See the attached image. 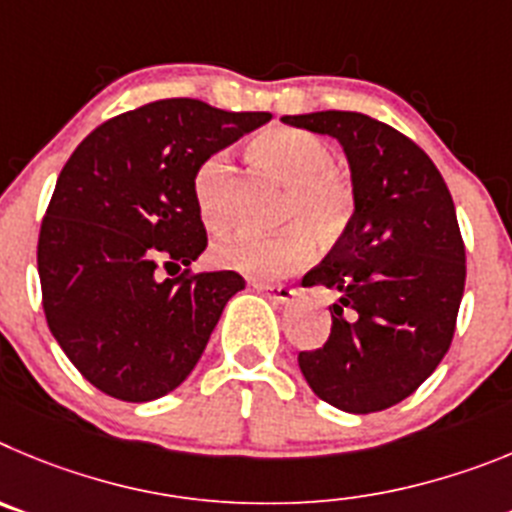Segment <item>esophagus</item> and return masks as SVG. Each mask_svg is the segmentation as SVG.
<instances>
[{
	"instance_id": "obj_1",
	"label": "esophagus",
	"mask_w": 512,
	"mask_h": 512,
	"mask_svg": "<svg viewBox=\"0 0 512 512\" xmlns=\"http://www.w3.org/2000/svg\"><path fill=\"white\" fill-rule=\"evenodd\" d=\"M252 288L265 293V296L275 303H290L296 298V290L285 283H262V280H252Z\"/></svg>"
}]
</instances>
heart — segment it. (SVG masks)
Returning <instances> with one entry per match:
<instances>
[{
  "label": "heart",
  "instance_id": "1",
  "mask_svg": "<svg viewBox=\"0 0 512 512\" xmlns=\"http://www.w3.org/2000/svg\"><path fill=\"white\" fill-rule=\"evenodd\" d=\"M250 155L262 173L288 188L280 234L260 237L252 232L222 234L211 245V262L224 270L278 278L301 267L311 255L312 234L331 245L347 232L354 214V188L342 170L334 168V153L321 137L288 127L265 130L250 142ZM234 168L227 153H214L193 176V201L201 222L222 229L232 216Z\"/></svg>",
  "mask_w": 512,
  "mask_h": 512
}]
</instances>
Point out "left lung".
<instances>
[{
	"instance_id": "8db88e82",
	"label": "left lung",
	"mask_w": 512,
	"mask_h": 512,
	"mask_svg": "<svg viewBox=\"0 0 512 512\" xmlns=\"http://www.w3.org/2000/svg\"><path fill=\"white\" fill-rule=\"evenodd\" d=\"M280 122L334 137L354 214L301 285L339 293L324 347L298 354L308 388L347 413L385 411L439 367L464 296V242L439 168L413 140L359 112Z\"/></svg>"
}]
</instances>
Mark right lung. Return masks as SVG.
Segmentation results:
<instances>
[{"label":"right lung","instance_id":"obj_1","mask_svg":"<svg viewBox=\"0 0 512 512\" xmlns=\"http://www.w3.org/2000/svg\"><path fill=\"white\" fill-rule=\"evenodd\" d=\"M270 119L153 101L96 127L63 165L40 227L43 308L55 342L101 393L147 403L176 390L245 288L232 270L160 278L158 265L181 270L206 250L193 176Z\"/></svg>","mask_w":512,"mask_h":512}]
</instances>
